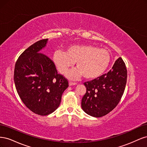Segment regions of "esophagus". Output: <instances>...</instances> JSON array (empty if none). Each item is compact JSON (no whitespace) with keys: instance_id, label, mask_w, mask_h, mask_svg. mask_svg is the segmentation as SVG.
<instances>
[{"instance_id":"esophagus-1","label":"esophagus","mask_w":147,"mask_h":147,"mask_svg":"<svg viewBox=\"0 0 147 147\" xmlns=\"http://www.w3.org/2000/svg\"><path fill=\"white\" fill-rule=\"evenodd\" d=\"M77 83L75 82H69V86H73V85H76Z\"/></svg>"}]
</instances>
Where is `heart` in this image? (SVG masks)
<instances>
[{
  "label": "heart",
  "mask_w": 147,
  "mask_h": 147,
  "mask_svg": "<svg viewBox=\"0 0 147 147\" xmlns=\"http://www.w3.org/2000/svg\"><path fill=\"white\" fill-rule=\"evenodd\" d=\"M53 60L59 72L65 74L76 63L78 69L70 72V78L83 77L88 80L98 78L107 69L110 61L109 52L91 45H75L67 48L66 52L56 50Z\"/></svg>",
  "instance_id": "obj_1"
}]
</instances>
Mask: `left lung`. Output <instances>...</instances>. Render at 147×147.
Here are the masks:
<instances>
[{
	"instance_id": "8db88e82",
	"label": "left lung",
	"mask_w": 147,
	"mask_h": 147,
	"mask_svg": "<svg viewBox=\"0 0 147 147\" xmlns=\"http://www.w3.org/2000/svg\"><path fill=\"white\" fill-rule=\"evenodd\" d=\"M126 81V65L121 57H119L107 74L84 83L86 88L82 100L84 112L96 118L110 113L121 100Z\"/></svg>"
}]
</instances>
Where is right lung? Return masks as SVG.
<instances>
[{
	"mask_svg": "<svg viewBox=\"0 0 147 147\" xmlns=\"http://www.w3.org/2000/svg\"><path fill=\"white\" fill-rule=\"evenodd\" d=\"M48 39L40 40L28 48L16 61L14 82L18 94L35 114L46 116L58 108L69 82L57 73L53 61L39 53Z\"/></svg>",
	"mask_w": 147,
	"mask_h": 147,
	"instance_id": "add662e5",
	"label": "right lung"
}]
</instances>
